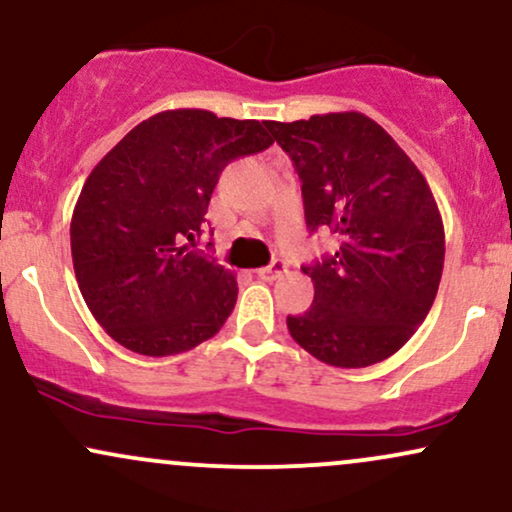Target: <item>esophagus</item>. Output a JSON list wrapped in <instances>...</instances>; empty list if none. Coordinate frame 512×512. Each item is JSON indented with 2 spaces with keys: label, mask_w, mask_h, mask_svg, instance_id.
Masks as SVG:
<instances>
[{
  "label": "esophagus",
  "mask_w": 512,
  "mask_h": 512,
  "mask_svg": "<svg viewBox=\"0 0 512 512\" xmlns=\"http://www.w3.org/2000/svg\"><path fill=\"white\" fill-rule=\"evenodd\" d=\"M284 272H286V262L274 260L272 264H267V267L257 269V276H260V279H279Z\"/></svg>",
  "instance_id": "34e87169"
}]
</instances>
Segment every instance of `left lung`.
Returning a JSON list of instances; mask_svg holds the SVG:
<instances>
[{
    "label": "left lung",
    "mask_w": 512,
    "mask_h": 512,
    "mask_svg": "<svg viewBox=\"0 0 512 512\" xmlns=\"http://www.w3.org/2000/svg\"><path fill=\"white\" fill-rule=\"evenodd\" d=\"M301 178L305 223L342 245L303 267L315 298L289 315L291 337L317 361L366 368L409 342L436 301L445 260L431 187L395 139L363 113L267 122Z\"/></svg>",
    "instance_id": "obj_1"
}]
</instances>
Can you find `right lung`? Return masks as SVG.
Wrapping results in <instances>:
<instances>
[{
	"instance_id": "obj_1",
	"label": "right lung",
	"mask_w": 512,
	"mask_h": 512,
	"mask_svg": "<svg viewBox=\"0 0 512 512\" xmlns=\"http://www.w3.org/2000/svg\"><path fill=\"white\" fill-rule=\"evenodd\" d=\"M264 122L163 110L91 170L72 214L79 291L98 325L142 356H175L221 330L236 274L190 245L221 170L272 146Z\"/></svg>"
}]
</instances>
